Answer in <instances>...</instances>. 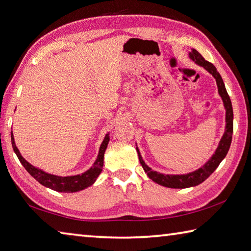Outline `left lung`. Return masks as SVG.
I'll return each instance as SVG.
<instances>
[{
  "instance_id": "1",
  "label": "left lung",
  "mask_w": 251,
  "mask_h": 251,
  "mask_svg": "<svg viewBox=\"0 0 251 251\" xmlns=\"http://www.w3.org/2000/svg\"><path fill=\"white\" fill-rule=\"evenodd\" d=\"M189 56H190V59L192 61H195L198 65L204 68L207 72L213 75V77L215 78L216 84H217V89H219V94L222 97V100H223L225 110H226V118H225L226 126H225L224 134L220 141V144L217 146L215 153L212 155V157L207 160L202 167L189 174L164 175L157 172H154L152 168H150L148 165L144 163V160L140 154L139 149L136 148V151H138V154H139L140 163L142 165V167H143L144 172L148 174L149 178L152 179L154 182L160 184V186H164L167 188L183 189V188H189V187H195V186H198V184L202 183L206 178L210 177V175L213 173L217 167H219L220 163L225 158V156L227 154L230 143H231V136H233V119H234L233 107H231L230 98L228 96L227 91H226L222 76L220 75V73L217 72V70L214 65L210 62H207L206 60H204V58H203V56L196 49H192L191 52H189Z\"/></svg>"
}]
</instances>
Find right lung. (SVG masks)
I'll list each match as a JSON object with an SVG mask.
<instances>
[{
    "label": "right lung",
    "mask_w": 251,
    "mask_h": 251,
    "mask_svg": "<svg viewBox=\"0 0 251 251\" xmlns=\"http://www.w3.org/2000/svg\"><path fill=\"white\" fill-rule=\"evenodd\" d=\"M11 139H12V146L15 154L17 155L18 159L22 163V165L25 169L36 180L41 183L42 186L47 188H50L52 190L58 191V192H77L84 190L85 188L89 186L96 181L99 174L101 173L102 166H103V155H105L107 145L109 143V134H106L105 139H103L102 143L99 148V153L97 158L94 163L93 166L89 168L86 172L83 173L82 175H75V176H67V177H61L55 176V175H51L44 172L42 169L37 168L32 166L27 160L21 155L20 151L16 148L15 141H14L13 132H11Z\"/></svg>",
    "instance_id": "add662e5"
}]
</instances>
